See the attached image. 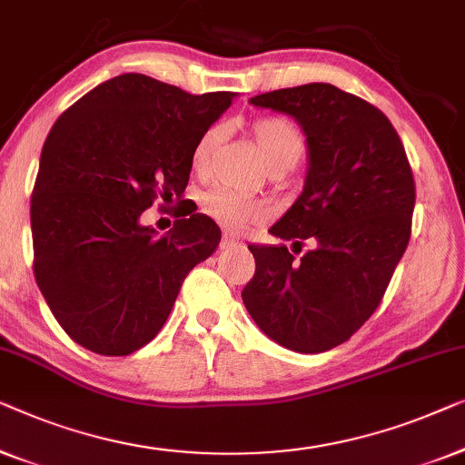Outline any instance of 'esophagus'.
<instances>
[{
	"instance_id": "1",
	"label": "esophagus",
	"mask_w": 465,
	"mask_h": 465,
	"mask_svg": "<svg viewBox=\"0 0 465 465\" xmlns=\"http://www.w3.org/2000/svg\"><path fill=\"white\" fill-rule=\"evenodd\" d=\"M233 246H240V238H235L233 233H230V232H225L223 233V238H221V248H233Z\"/></svg>"
}]
</instances>
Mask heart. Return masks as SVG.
Wrapping results in <instances>:
<instances>
[{
  "instance_id": "b5f03b06",
  "label": "heart",
  "mask_w": 465,
  "mask_h": 465,
  "mask_svg": "<svg viewBox=\"0 0 465 465\" xmlns=\"http://www.w3.org/2000/svg\"><path fill=\"white\" fill-rule=\"evenodd\" d=\"M252 136L263 153L267 166L272 168H292L303 155V139L299 130L282 117H261L252 124ZM225 139V128L221 124H213L200 134L192 152V164L195 173L204 174L211 166L213 153ZM202 211L214 223L227 230H246L251 225H259L270 217L267 202L251 195L235 193L232 189L217 187L202 198Z\"/></svg>"
}]
</instances>
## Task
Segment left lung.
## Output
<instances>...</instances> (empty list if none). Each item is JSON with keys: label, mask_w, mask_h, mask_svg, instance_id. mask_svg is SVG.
Segmentation results:
<instances>
[{"label": "left lung", "mask_w": 465, "mask_h": 465, "mask_svg": "<svg viewBox=\"0 0 465 465\" xmlns=\"http://www.w3.org/2000/svg\"><path fill=\"white\" fill-rule=\"evenodd\" d=\"M251 103L295 117L305 134L303 192L270 233L310 251L295 259L284 244L248 246L257 270L242 301L282 348L320 354L348 341L388 289L411 238L413 173L388 117L332 84Z\"/></svg>", "instance_id": "1"}]
</instances>
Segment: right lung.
<instances>
[{
  "label": "right lung",
  "instance_id": "add662e5",
  "mask_svg": "<svg viewBox=\"0 0 465 465\" xmlns=\"http://www.w3.org/2000/svg\"><path fill=\"white\" fill-rule=\"evenodd\" d=\"M233 96L124 74L54 122L31 195L34 272L82 348L103 356L141 350L164 326L187 273L217 251L221 230L206 214L179 204L183 219L164 235L141 214L155 198H181L195 141Z\"/></svg>",
  "mask_w": 465,
  "mask_h": 465
}]
</instances>
